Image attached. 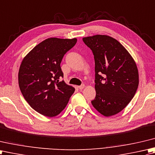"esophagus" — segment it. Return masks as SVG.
I'll return each instance as SVG.
<instances>
[{"instance_id":"1","label":"esophagus","mask_w":155,"mask_h":155,"mask_svg":"<svg viewBox=\"0 0 155 155\" xmlns=\"http://www.w3.org/2000/svg\"><path fill=\"white\" fill-rule=\"evenodd\" d=\"M85 87V85L84 84H81V86H78V87L79 88V89L80 90H82V89H84V87Z\"/></svg>"}]
</instances>
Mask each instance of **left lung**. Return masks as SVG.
Listing matches in <instances>:
<instances>
[{
    "instance_id": "obj_1",
    "label": "left lung",
    "mask_w": 155,
    "mask_h": 155,
    "mask_svg": "<svg viewBox=\"0 0 155 155\" xmlns=\"http://www.w3.org/2000/svg\"><path fill=\"white\" fill-rule=\"evenodd\" d=\"M95 61V99L91 104L101 114L111 116L121 112L133 98L138 86L134 60L114 38L102 35L84 37Z\"/></svg>"
}]
</instances>
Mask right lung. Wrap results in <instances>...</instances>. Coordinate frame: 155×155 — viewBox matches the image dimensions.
Returning a JSON list of instances; mask_svg holds the SVG:
<instances>
[{
  "label": "right lung",
  "mask_w": 155,
  "mask_h": 155,
  "mask_svg": "<svg viewBox=\"0 0 155 155\" xmlns=\"http://www.w3.org/2000/svg\"><path fill=\"white\" fill-rule=\"evenodd\" d=\"M77 39L49 38L25 57L18 71L22 94L35 111L48 117L58 115L69 102L75 88L64 80L60 64Z\"/></svg>",
  "instance_id": "add662e5"
}]
</instances>
